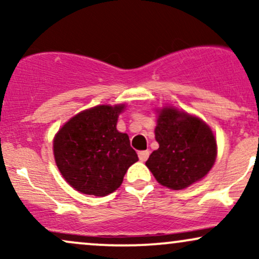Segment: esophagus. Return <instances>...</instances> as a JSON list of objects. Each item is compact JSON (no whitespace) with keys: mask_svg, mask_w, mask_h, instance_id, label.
<instances>
[{"mask_svg":"<svg viewBox=\"0 0 259 259\" xmlns=\"http://www.w3.org/2000/svg\"><path fill=\"white\" fill-rule=\"evenodd\" d=\"M148 156H150V151H140L139 152V159L141 162H146Z\"/></svg>","mask_w":259,"mask_h":259,"instance_id":"34e87169","label":"esophagus"}]
</instances>
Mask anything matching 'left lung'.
Listing matches in <instances>:
<instances>
[{"mask_svg":"<svg viewBox=\"0 0 259 259\" xmlns=\"http://www.w3.org/2000/svg\"><path fill=\"white\" fill-rule=\"evenodd\" d=\"M156 140L147 168L160 185L181 190L201 180L213 167L217 142L212 130L198 118L165 107L159 113Z\"/></svg>","mask_w":259,"mask_h":259,"instance_id":"obj_1","label":"left lung"}]
</instances>
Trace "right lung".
Wrapping results in <instances>:
<instances>
[{
  "label": "right lung",
  "mask_w": 259,
  "mask_h": 259,
  "mask_svg": "<svg viewBox=\"0 0 259 259\" xmlns=\"http://www.w3.org/2000/svg\"><path fill=\"white\" fill-rule=\"evenodd\" d=\"M124 106H97L73 117L53 141L57 167L70 186L85 195L106 196L123 183L138 162L126 134L117 130Z\"/></svg>",
  "instance_id": "add662e5"
}]
</instances>
